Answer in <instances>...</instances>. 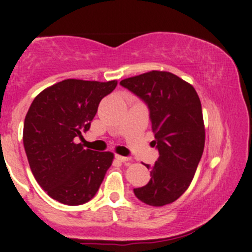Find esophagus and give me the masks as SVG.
Segmentation results:
<instances>
[{"label": "esophagus", "instance_id": "obj_1", "mask_svg": "<svg viewBox=\"0 0 252 252\" xmlns=\"http://www.w3.org/2000/svg\"><path fill=\"white\" fill-rule=\"evenodd\" d=\"M116 158L121 162H126V161L130 160V158H126V156H122V155H116Z\"/></svg>", "mask_w": 252, "mask_h": 252}]
</instances>
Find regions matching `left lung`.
Here are the masks:
<instances>
[{
	"mask_svg": "<svg viewBox=\"0 0 252 252\" xmlns=\"http://www.w3.org/2000/svg\"><path fill=\"white\" fill-rule=\"evenodd\" d=\"M121 85L148 104L158 150L146 186L135 195L150 206L174 202L189 189L205 146L201 103L195 89L167 71H149L126 78Z\"/></svg>",
	"mask_w": 252,
	"mask_h": 252,
	"instance_id": "obj_1",
	"label": "left lung"
}]
</instances>
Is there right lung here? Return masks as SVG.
<instances>
[{"label": "right lung", "instance_id": "obj_1", "mask_svg": "<svg viewBox=\"0 0 252 252\" xmlns=\"http://www.w3.org/2000/svg\"><path fill=\"white\" fill-rule=\"evenodd\" d=\"M117 80L65 79L34 98L24 124V146L34 178L54 200L70 206L91 200L114 161V153L84 149L99 102Z\"/></svg>", "mask_w": 252, "mask_h": 252}]
</instances>
